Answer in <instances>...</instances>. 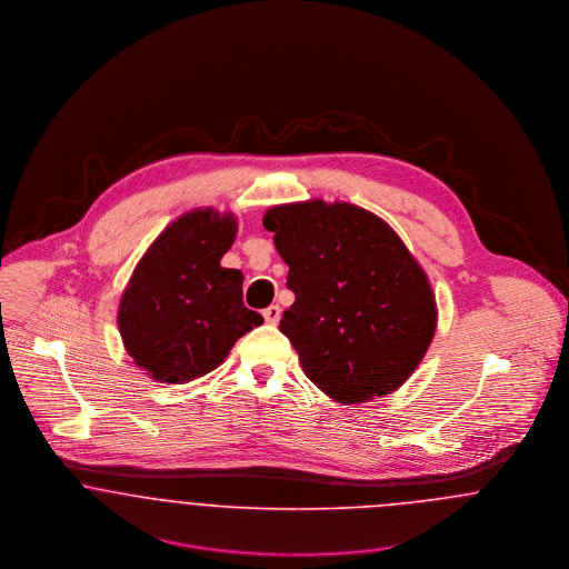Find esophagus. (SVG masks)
<instances>
[{"instance_id":"34e87169","label":"esophagus","mask_w":569,"mask_h":569,"mask_svg":"<svg viewBox=\"0 0 569 569\" xmlns=\"http://www.w3.org/2000/svg\"><path fill=\"white\" fill-rule=\"evenodd\" d=\"M280 306H276V303H271V306H268L266 310H263V319L270 323V326H276L278 321H280Z\"/></svg>"}]
</instances>
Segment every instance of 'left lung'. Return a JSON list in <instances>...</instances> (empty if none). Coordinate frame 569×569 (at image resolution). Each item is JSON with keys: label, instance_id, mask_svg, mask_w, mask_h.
<instances>
[{"label": "left lung", "instance_id": "8db88e82", "mask_svg": "<svg viewBox=\"0 0 569 569\" xmlns=\"http://www.w3.org/2000/svg\"><path fill=\"white\" fill-rule=\"evenodd\" d=\"M263 227L296 301L280 331L306 377L338 402L400 388L426 356L437 303L428 276L386 220L321 199L276 206Z\"/></svg>", "mask_w": 569, "mask_h": 569}]
</instances>
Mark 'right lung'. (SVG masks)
<instances>
[{"label":"right lung","instance_id":"add662e5","mask_svg":"<svg viewBox=\"0 0 569 569\" xmlns=\"http://www.w3.org/2000/svg\"><path fill=\"white\" fill-rule=\"evenodd\" d=\"M231 211L192 210L171 222L132 271L118 310L128 356L160 383L218 368L263 317L241 301L240 270L220 266L233 246Z\"/></svg>","mask_w":569,"mask_h":569}]
</instances>
